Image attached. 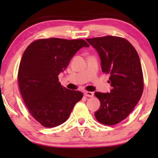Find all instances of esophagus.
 Here are the masks:
<instances>
[{"mask_svg":"<svg viewBox=\"0 0 158 158\" xmlns=\"http://www.w3.org/2000/svg\"><path fill=\"white\" fill-rule=\"evenodd\" d=\"M84 95H85V97H90V98H92V97H94V93H93V92L86 91V92H85Z\"/></svg>","mask_w":158,"mask_h":158,"instance_id":"34e87169","label":"esophagus"}]
</instances>
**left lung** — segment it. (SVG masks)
<instances>
[{
    "mask_svg": "<svg viewBox=\"0 0 158 158\" xmlns=\"http://www.w3.org/2000/svg\"><path fill=\"white\" fill-rule=\"evenodd\" d=\"M98 52L102 72L110 75V93L96 92L101 107L95 113L98 122L115 125L128 116L141 98L144 78L139 55L128 40L105 36L86 39Z\"/></svg>",
    "mask_w": 158,
    "mask_h": 158,
    "instance_id": "1",
    "label": "left lung"
}]
</instances>
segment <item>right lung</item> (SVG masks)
Segmentation results:
<instances>
[{
	"mask_svg": "<svg viewBox=\"0 0 158 158\" xmlns=\"http://www.w3.org/2000/svg\"><path fill=\"white\" fill-rule=\"evenodd\" d=\"M83 47L89 44L81 39L50 38L34 41L25 49L17 76L19 90L30 114L43 127L64 123L83 98L82 92L61 85L58 75Z\"/></svg>",
	"mask_w": 158,
	"mask_h": 158,
	"instance_id": "obj_1",
	"label": "right lung"
}]
</instances>
